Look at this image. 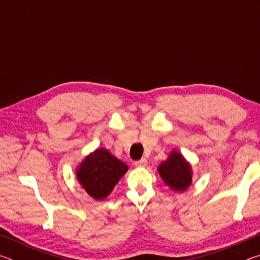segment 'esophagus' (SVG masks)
<instances>
[{
  "label": "esophagus",
  "instance_id": "34e87169",
  "mask_svg": "<svg viewBox=\"0 0 260 260\" xmlns=\"http://www.w3.org/2000/svg\"><path fill=\"white\" fill-rule=\"evenodd\" d=\"M147 164H148V160L146 159V158H142V159L134 161V165L136 167H144V166H147Z\"/></svg>",
  "mask_w": 260,
  "mask_h": 260
}]
</instances>
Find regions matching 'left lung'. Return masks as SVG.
Masks as SVG:
<instances>
[{"label": "left lung", "mask_w": 260, "mask_h": 260, "mask_svg": "<svg viewBox=\"0 0 260 260\" xmlns=\"http://www.w3.org/2000/svg\"><path fill=\"white\" fill-rule=\"evenodd\" d=\"M158 172L162 181L173 190H186L191 183V167L181 153L175 150L158 166Z\"/></svg>", "instance_id": "8db88e82"}]
</instances>
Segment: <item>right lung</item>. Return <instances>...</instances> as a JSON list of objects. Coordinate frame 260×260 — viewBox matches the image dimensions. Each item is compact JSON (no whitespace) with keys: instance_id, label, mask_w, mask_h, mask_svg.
Instances as JSON below:
<instances>
[{"instance_id":"right-lung-1","label":"right lung","mask_w":260,"mask_h":260,"mask_svg":"<svg viewBox=\"0 0 260 260\" xmlns=\"http://www.w3.org/2000/svg\"><path fill=\"white\" fill-rule=\"evenodd\" d=\"M128 167L108 150L100 148L85 158L77 171L83 189L95 200H104Z\"/></svg>"}]
</instances>
